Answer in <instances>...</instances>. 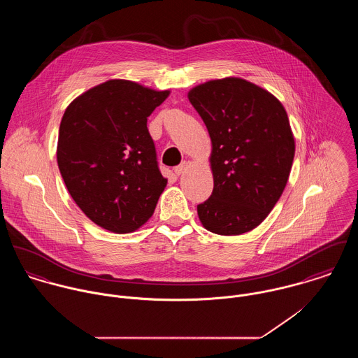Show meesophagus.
<instances>
[{
    "mask_svg": "<svg viewBox=\"0 0 358 358\" xmlns=\"http://www.w3.org/2000/svg\"><path fill=\"white\" fill-rule=\"evenodd\" d=\"M187 165H189V162H187V161H182L178 166H175V168H173V172L179 176V175H182V173L187 169Z\"/></svg>",
    "mask_w": 358,
    "mask_h": 358,
    "instance_id": "esophagus-1",
    "label": "esophagus"
}]
</instances>
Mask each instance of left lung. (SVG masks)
I'll use <instances>...</instances> for the list:
<instances>
[{"label": "left lung", "instance_id": "left-lung-1", "mask_svg": "<svg viewBox=\"0 0 358 358\" xmlns=\"http://www.w3.org/2000/svg\"><path fill=\"white\" fill-rule=\"evenodd\" d=\"M189 101L212 141L213 190L197 205L205 229L238 236L259 226L289 178L295 141L284 106L243 78L213 80L193 88Z\"/></svg>", "mask_w": 358, "mask_h": 358}]
</instances>
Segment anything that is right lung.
I'll use <instances>...</instances> for the list:
<instances>
[{
	"label": "right lung",
	"instance_id": "right-lung-1",
	"mask_svg": "<svg viewBox=\"0 0 358 358\" xmlns=\"http://www.w3.org/2000/svg\"><path fill=\"white\" fill-rule=\"evenodd\" d=\"M127 80H110L66 108L57 165L80 209L113 233H131L153 215L166 186L148 117L168 98Z\"/></svg>",
	"mask_w": 358,
	"mask_h": 358
}]
</instances>
